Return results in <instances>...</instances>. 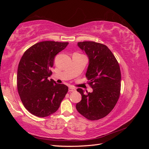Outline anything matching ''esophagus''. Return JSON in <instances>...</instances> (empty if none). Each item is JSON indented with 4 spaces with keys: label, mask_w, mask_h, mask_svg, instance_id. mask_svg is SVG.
I'll use <instances>...</instances> for the list:
<instances>
[{
    "label": "esophagus",
    "mask_w": 149,
    "mask_h": 149,
    "mask_svg": "<svg viewBox=\"0 0 149 149\" xmlns=\"http://www.w3.org/2000/svg\"><path fill=\"white\" fill-rule=\"evenodd\" d=\"M68 91H69V92H74V91H76V89H75V88H74L73 87H69Z\"/></svg>",
    "instance_id": "esophagus-1"
}]
</instances>
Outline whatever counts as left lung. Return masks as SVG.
<instances>
[{
    "instance_id": "left-lung-1",
    "label": "left lung",
    "mask_w": 149,
    "mask_h": 149,
    "mask_svg": "<svg viewBox=\"0 0 149 149\" xmlns=\"http://www.w3.org/2000/svg\"><path fill=\"white\" fill-rule=\"evenodd\" d=\"M78 46L89 58L86 76L93 91L84 94L81 88L77 89L82 100L76 104V109L89 120L100 119L109 114L119 100L120 67L114 55L104 45L83 42H78Z\"/></svg>"
}]
</instances>
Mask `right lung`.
I'll return each instance as SVG.
<instances>
[{"label": "right lung", "mask_w": 149, "mask_h": 149, "mask_svg": "<svg viewBox=\"0 0 149 149\" xmlns=\"http://www.w3.org/2000/svg\"><path fill=\"white\" fill-rule=\"evenodd\" d=\"M68 43L54 41L38 42L24 53L17 70L18 92L24 107L40 118L58 109L68 88L48 78L52 74L54 58Z\"/></svg>", "instance_id": "obj_1"}]
</instances>
